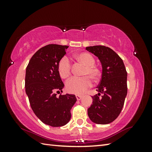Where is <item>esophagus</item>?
<instances>
[{"instance_id": "esophagus-1", "label": "esophagus", "mask_w": 152, "mask_h": 152, "mask_svg": "<svg viewBox=\"0 0 152 152\" xmlns=\"http://www.w3.org/2000/svg\"><path fill=\"white\" fill-rule=\"evenodd\" d=\"M76 99L78 100V101H79V100H80L82 99V96H81V95H76Z\"/></svg>"}]
</instances>
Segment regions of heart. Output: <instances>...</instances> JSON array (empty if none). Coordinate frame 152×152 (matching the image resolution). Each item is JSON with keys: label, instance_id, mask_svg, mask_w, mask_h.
<instances>
[{"label": "heart", "instance_id": "b5f03b06", "mask_svg": "<svg viewBox=\"0 0 152 152\" xmlns=\"http://www.w3.org/2000/svg\"><path fill=\"white\" fill-rule=\"evenodd\" d=\"M77 62L84 66L81 78L74 77L67 81L66 86L67 91L70 93L81 94L91 86V80L96 82L101 76V70L95 64L96 59L88 52H80L74 56ZM58 71L61 78L70 77L72 72V65L68 58H61L58 64Z\"/></svg>", "mask_w": 152, "mask_h": 152}]
</instances>
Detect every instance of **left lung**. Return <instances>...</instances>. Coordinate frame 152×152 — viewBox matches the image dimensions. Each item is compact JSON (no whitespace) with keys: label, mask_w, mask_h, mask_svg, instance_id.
I'll list each match as a JSON object with an SVG mask.
<instances>
[{"label":"left lung","mask_w":152,"mask_h":152,"mask_svg":"<svg viewBox=\"0 0 152 152\" xmlns=\"http://www.w3.org/2000/svg\"><path fill=\"white\" fill-rule=\"evenodd\" d=\"M86 50L101 61L102 77L96 91L92 96V104L88 115L97 124H109L119 116L127 93V73L123 60L112 49L104 45L86 47ZM102 95H101V94Z\"/></svg>","instance_id":"obj_1"}]
</instances>
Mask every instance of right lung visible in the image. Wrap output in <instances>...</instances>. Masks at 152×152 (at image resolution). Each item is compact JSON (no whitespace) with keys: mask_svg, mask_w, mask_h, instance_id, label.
I'll use <instances>...</instances> for the list:
<instances>
[{"mask_svg":"<svg viewBox=\"0 0 152 152\" xmlns=\"http://www.w3.org/2000/svg\"><path fill=\"white\" fill-rule=\"evenodd\" d=\"M67 45L49 44L40 48L31 58L25 74V92L36 116L46 125L61 127L70 120V110L76 102L74 94H60L64 84L58 64L66 54Z\"/></svg>","mask_w":152,"mask_h":152,"instance_id":"right-lung-1","label":"right lung"}]
</instances>
